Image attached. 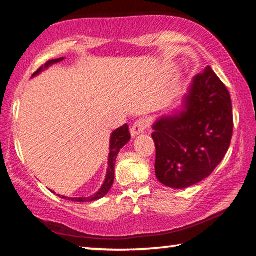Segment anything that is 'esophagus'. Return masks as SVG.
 I'll return each mask as SVG.
<instances>
[{
	"label": "esophagus",
	"instance_id": "34e87169",
	"mask_svg": "<svg viewBox=\"0 0 256 256\" xmlns=\"http://www.w3.org/2000/svg\"><path fill=\"white\" fill-rule=\"evenodd\" d=\"M148 126H149V120H144V118L138 120L136 122L133 124V126L131 128V136L133 138H136V136H138V134L144 133Z\"/></svg>",
	"mask_w": 256,
	"mask_h": 256
}]
</instances>
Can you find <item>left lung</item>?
I'll return each instance as SVG.
<instances>
[{
    "instance_id": "left-lung-1",
    "label": "left lung",
    "mask_w": 256,
    "mask_h": 256,
    "mask_svg": "<svg viewBox=\"0 0 256 256\" xmlns=\"http://www.w3.org/2000/svg\"><path fill=\"white\" fill-rule=\"evenodd\" d=\"M228 89L210 66L193 78L182 108L154 124L156 176L172 188L206 178L222 162L232 136Z\"/></svg>"
}]
</instances>
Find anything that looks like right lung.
Instances as JSON below:
<instances>
[{"label":"right lung","instance_id":"obj_1","mask_svg":"<svg viewBox=\"0 0 256 256\" xmlns=\"http://www.w3.org/2000/svg\"><path fill=\"white\" fill-rule=\"evenodd\" d=\"M64 60V58H56V60H50L47 62L45 66H40L38 70L34 73L32 78L40 74L42 71L46 70V68H48L50 66H53L55 63H58V62H62ZM130 138H131V136H130V131H128V126L126 124H124L122 128H118V130H115L114 132L112 133L110 136V154H108V170H107V174L105 177V180H104V183L102 185V188H99L98 192H96L94 194V196H82V198H68V196H58L60 198H64V200H68V201H73V202H92V201H96L99 200V198H102L106 196V194L110 192V190L112 188V183H114V178H115V164H116V158H118V154L120 152V150L123 148V146L128 144ZM55 193V192H53Z\"/></svg>","mask_w":256,"mask_h":256}]
</instances>
